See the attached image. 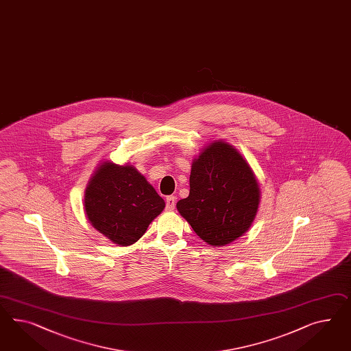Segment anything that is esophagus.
Here are the masks:
<instances>
[{"mask_svg":"<svg viewBox=\"0 0 351 351\" xmlns=\"http://www.w3.org/2000/svg\"><path fill=\"white\" fill-rule=\"evenodd\" d=\"M175 204H176V198L173 195H170V197L166 198V209L167 210H173Z\"/></svg>","mask_w":351,"mask_h":351,"instance_id":"1","label":"esophagus"}]
</instances>
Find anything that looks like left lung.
Instances as JSON below:
<instances>
[{"label":"left lung","mask_w":351,"mask_h":351,"mask_svg":"<svg viewBox=\"0 0 351 351\" xmlns=\"http://www.w3.org/2000/svg\"><path fill=\"white\" fill-rule=\"evenodd\" d=\"M189 197L176 208L212 247H225L252 226L261 199L256 175L228 143L213 142L191 165Z\"/></svg>","instance_id":"obj_1"}]
</instances>
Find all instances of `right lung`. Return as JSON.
<instances>
[{
    "label": "right lung",
    "mask_w": 351,
    "mask_h": 351,
    "mask_svg": "<svg viewBox=\"0 0 351 351\" xmlns=\"http://www.w3.org/2000/svg\"><path fill=\"white\" fill-rule=\"evenodd\" d=\"M84 207L95 230L128 247L144 235L165 200L134 166L104 162L86 186Z\"/></svg>",
    "instance_id": "add662e5"
}]
</instances>
